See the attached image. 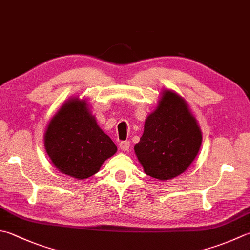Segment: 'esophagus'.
Here are the masks:
<instances>
[{"mask_svg": "<svg viewBox=\"0 0 250 250\" xmlns=\"http://www.w3.org/2000/svg\"><path fill=\"white\" fill-rule=\"evenodd\" d=\"M119 147L121 150L124 151H128L130 148V142L129 141H124V142H120L119 144Z\"/></svg>", "mask_w": 250, "mask_h": 250, "instance_id": "34e87169", "label": "esophagus"}]
</instances>
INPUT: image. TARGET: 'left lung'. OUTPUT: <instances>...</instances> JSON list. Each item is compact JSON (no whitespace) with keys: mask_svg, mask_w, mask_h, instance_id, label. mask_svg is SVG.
Masks as SVG:
<instances>
[{"mask_svg":"<svg viewBox=\"0 0 250 250\" xmlns=\"http://www.w3.org/2000/svg\"><path fill=\"white\" fill-rule=\"evenodd\" d=\"M203 134L188 102L177 92L163 90L147 116L134 151L144 172L166 181L182 174L196 158Z\"/></svg>","mask_w":250,"mask_h":250,"instance_id":"obj_1","label":"left lung"}]
</instances>
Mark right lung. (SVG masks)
Masks as SVG:
<instances>
[{
  "mask_svg": "<svg viewBox=\"0 0 250 250\" xmlns=\"http://www.w3.org/2000/svg\"><path fill=\"white\" fill-rule=\"evenodd\" d=\"M44 147L60 172L77 180L99 172L117 151L97 125L89 103L79 96L70 97L52 117L44 133Z\"/></svg>",
  "mask_w": 250,
  "mask_h": 250,
  "instance_id": "right-lung-1",
  "label": "right lung"
}]
</instances>
